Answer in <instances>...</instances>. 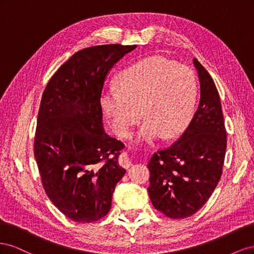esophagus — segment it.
Instances as JSON below:
<instances>
[{"instance_id":"1","label":"esophagus","mask_w":254,"mask_h":254,"mask_svg":"<svg viewBox=\"0 0 254 254\" xmlns=\"http://www.w3.org/2000/svg\"><path fill=\"white\" fill-rule=\"evenodd\" d=\"M119 163L121 166L125 167V168H129L131 166V161L129 159V156L127 155V152H123L122 155L119 158Z\"/></svg>"}]
</instances>
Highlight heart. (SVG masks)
I'll use <instances>...</instances> for the list:
<instances>
[{
	"label": "heart",
	"mask_w": 254,
	"mask_h": 254,
	"mask_svg": "<svg viewBox=\"0 0 254 254\" xmlns=\"http://www.w3.org/2000/svg\"><path fill=\"white\" fill-rule=\"evenodd\" d=\"M196 78L187 65L161 56L140 60L125 68L118 89L107 88L101 106L112 131L127 137L142 118H146L139 140L152 143L163 134L179 136L187 128L196 102Z\"/></svg>",
	"instance_id": "b5f03b06"
}]
</instances>
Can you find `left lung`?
I'll list each match as a JSON object with an SVG mask.
<instances>
[{
  "label": "left lung",
  "instance_id": "8db88e82",
  "mask_svg": "<svg viewBox=\"0 0 254 254\" xmlns=\"http://www.w3.org/2000/svg\"><path fill=\"white\" fill-rule=\"evenodd\" d=\"M200 82V101L189 127L170 148L148 162L152 205L174 219L195 214L207 201L222 173L227 133L216 86L194 58Z\"/></svg>",
  "mask_w": 254,
  "mask_h": 254
}]
</instances>
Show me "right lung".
<instances>
[{
    "mask_svg": "<svg viewBox=\"0 0 254 254\" xmlns=\"http://www.w3.org/2000/svg\"><path fill=\"white\" fill-rule=\"evenodd\" d=\"M135 45L81 50L54 74L38 114L35 158L43 188L57 209L77 222H92L111 209L124 144L105 132L101 95L114 64Z\"/></svg>",
    "mask_w": 254,
    "mask_h": 254,
    "instance_id": "obj_1",
    "label": "right lung"
}]
</instances>
